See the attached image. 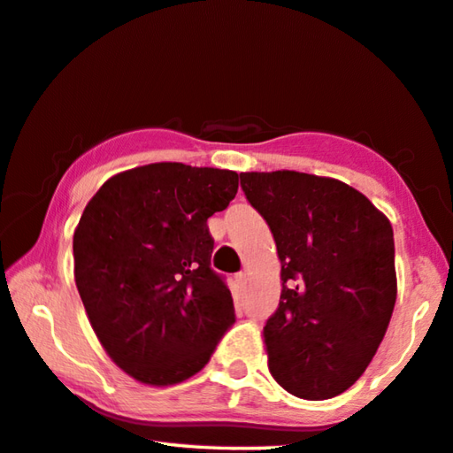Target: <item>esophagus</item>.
Here are the masks:
<instances>
[{"instance_id": "obj_1", "label": "esophagus", "mask_w": 453, "mask_h": 453, "mask_svg": "<svg viewBox=\"0 0 453 453\" xmlns=\"http://www.w3.org/2000/svg\"><path fill=\"white\" fill-rule=\"evenodd\" d=\"M234 282H235V286H238L240 290H243V288H246V282H248V278H246V274H243V272H240V274H235Z\"/></svg>"}]
</instances>
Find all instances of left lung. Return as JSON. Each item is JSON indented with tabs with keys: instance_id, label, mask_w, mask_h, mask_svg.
Masks as SVG:
<instances>
[{
	"instance_id": "obj_1",
	"label": "left lung",
	"mask_w": 453,
	"mask_h": 453,
	"mask_svg": "<svg viewBox=\"0 0 453 453\" xmlns=\"http://www.w3.org/2000/svg\"><path fill=\"white\" fill-rule=\"evenodd\" d=\"M274 235L280 304L264 326L268 369L300 399L355 385L389 326L397 274L393 227L350 185L300 171L240 173Z\"/></svg>"
}]
</instances>
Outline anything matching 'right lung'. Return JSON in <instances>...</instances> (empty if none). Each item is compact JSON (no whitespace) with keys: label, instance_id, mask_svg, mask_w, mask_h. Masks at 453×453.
Segmentation results:
<instances>
[{"label":"right lung","instance_id":"1","mask_svg":"<svg viewBox=\"0 0 453 453\" xmlns=\"http://www.w3.org/2000/svg\"><path fill=\"white\" fill-rule=\"evenodd\" d=\"M238 179L150 163L112 175L84 207L72 240L76 288L106 355L134 381L193 377L234 325L207 218L229 205Z\"/></svg>","mask_w":453,"mask_h":453}]
</instances>
